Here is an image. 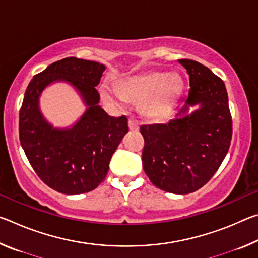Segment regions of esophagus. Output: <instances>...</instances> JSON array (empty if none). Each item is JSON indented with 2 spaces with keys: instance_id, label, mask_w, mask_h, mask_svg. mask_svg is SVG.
I'll list each match as a JSON object with an SVG mask.
<instances>
[{
  "instance_id": "1",
  "label": "esophagus",
  "mask_w": 258,
  "mask_h": 258,
  "mask_svg": "<svg viewBox=\"0 0 258 258\" xmlns=\"http://www.w3.org/2000/svg\"><path fill=\"white\" fill-rule=\"evenodd\" d=\"M128 127L131 131H138L139 130V123L133 118L128 119Z\"/></svg>"
}]
</instances>
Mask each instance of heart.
Wrapping results in <instances>:
<instances>
[{
  "mask_svg": "<svg viewBox=\"0 0 258 258\" xmlns=\"http://www.w3.org/2000/svg\"><path fill=\"white\" fill-rule=\"evenodd\" d=\"M180 87V78L175 74L152 71L125 77L117 89L107 84L100 87L102 97L113 103L125 99L141 102V112L148 118H164L172 111L174 99Z\"/></svg>",
  "mask_w": 258,
  "mask_h": 258,
  "instance_id": "1",
  "label": "heart"
}]
</instances>
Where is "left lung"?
<instances>
[{
	"instance_id": "8db88e82",
	"label": "left lung",
	"mask_w": 258,
	"mask_h": 258,
	"mask_svg": "<svg viewBox=\"0 0 258 258\" xmlns=\"http://www.w3.org/2000/svg\"><path fill=\"white\" fill-rule=\"evenodd\" d=\"M189 74L187 97L175 118L142 125L143 169L157 187L176 195L197 191L211 180L228 154L232 119L224 82L197 61L178 60ZM200 108L191 114L190 106Z\"/></svg>"
}]
</instances>
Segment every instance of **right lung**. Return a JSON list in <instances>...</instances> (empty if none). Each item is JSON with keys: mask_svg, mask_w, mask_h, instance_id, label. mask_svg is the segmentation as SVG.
Masks as SVG:
<instances>
[{"mask_svg": "<svg viewBox=\"0 0 258 258\" xmlns=\"http://www.w3.org/2000/svg\"><path fill=\"white\" fill-rule=\"evenodd\" d=\"M104 69L95 61L71 56L35 75L26 89L19 112L21 147L38 177L61 194H85L103 182L113 152L128 132L125 116H109L99 104L95 86ZM59 81L72 85L87 106L71 128H54L39 108L42 91Z\"/></svg>", "mask_w": 258, "mask_h": 258, "instance_id": "obj_1", "label": "right lung"}]
</instances>
